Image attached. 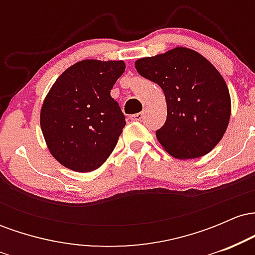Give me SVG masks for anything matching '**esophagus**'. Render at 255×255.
<instances>
[{"label":"esophagus","instance_id":"obj_1","mask_svg":"<svg viewBox=\"0 0 255 255\" xmlns=\"http://www.w3.org/2000/svg\"><path fill=\"white\" fill-rule=\"evenodd\" d=\"M142 119H144V113H137L130 115V120H133V121H141Z\"/></svg>","mask_w":255,"mask_h":255}]
</instances>
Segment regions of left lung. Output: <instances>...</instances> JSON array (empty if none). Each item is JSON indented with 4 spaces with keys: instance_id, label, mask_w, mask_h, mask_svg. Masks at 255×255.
<instances>
[{
    "instance_id": "left-lung-1",
    "label": "left lung",
    "mask_w": 255,
    "mask_h": 255,
    "mask_svg": "<svg viewBox=\"0 0 255 255\" xmlns=\"http://www.w3.org/2000/svg\"><path fill=\"white\" fill-rule=\"evenodd\" d=\"M141 77L162 87L166 121L156 136L178 159L203 157L223 137L231 113L229 90L215 66L192 49L177 46L135 61Z\"/></svg>"
}]
</instances>
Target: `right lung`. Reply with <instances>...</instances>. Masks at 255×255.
Masks as SVG:
<instances>
[{"instance_id": "add662e5", "label": "right lung", "mask_w": 255, "mask_h": 255, "mask_svg": "<svg viewBox=\"0 0 255 255\" xmlns=\"http://www.w3.org/2000/svg\"><path fill=\"white\" fill-rule=\"evenodd\" d=\"M125 69L124 61L83 60L51 86L40 109V128L63 166L96 170L114 151L126 120L110 91Z\"/></svg>"}]
</instances>
